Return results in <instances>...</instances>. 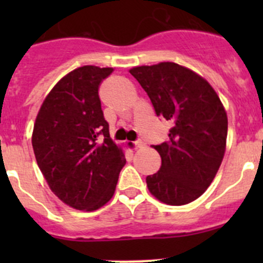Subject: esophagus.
I'll return each instance as SVG.
<instances>
[{
	"instance_id": "esophagus-1",
	"label": "esophagus",
	"mask_w": 263,
	"mask_h": 263,
	"mask_svg": "<svg viewBox=\"0 0 263 263\" xmlns=\"http://www.w3.org/2000/svg\"><path fill=\"white\" fill-rule=\"evenodd\" d=\"M134 145H135V147L141 148V147H144V146H145V142H144V141H141V140H137V141H135V142H134Z\"/></svg>"
}]
</instances>
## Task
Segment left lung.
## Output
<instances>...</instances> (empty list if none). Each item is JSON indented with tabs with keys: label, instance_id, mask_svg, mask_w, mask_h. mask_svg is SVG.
Instances as JSON below:
<instances>
[{
	"label": "left lung",
	"instance_id": "left-lung-1",
	"mask_svg": "<svg viewBox=\"0 0 263 263\" xmlns=\"http://www.w3.org/2000/svg\"><path fill=\"white\" fill-rule=\"evenodd\" d=\"M147 92L156 116L171 122L169 139L155 145L159 172L146 177L151 195L181 206L200 197L216 176L225 153L228 117L205 79L173 62L129 70Z\"/></svg>",
	"mask_w": 263,
	"mask_h": 263
}]
</instances>
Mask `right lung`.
Segmentation results:
<instances>
[{"label":"right lung","mask_w":263,"mask_h":263,"mask_svg":"<svg viewBox=\"0 0 263 263\" xmlns=\"http://www.w3.org/2000/svg\"><path fill=\"white\" fill-rule=\"evenodd\" d=\"M113 68L84 66L50 90L34 124V154L52 192L66 205L94 211L115 195L123 151L112 141L99 85Z\"/></svg>","instance_id":"right-lung-1"}]
</instances>
